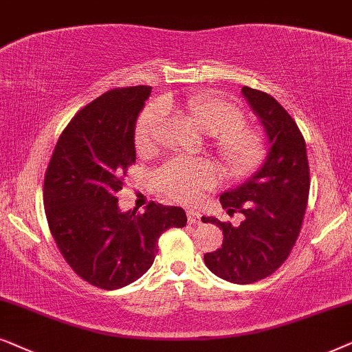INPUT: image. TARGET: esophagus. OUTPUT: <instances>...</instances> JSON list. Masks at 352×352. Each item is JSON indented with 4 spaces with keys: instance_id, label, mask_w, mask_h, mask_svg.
I'll use <instances>...</instances> for the list:
<instances>
[{
    "instance_id": "34e87169",
    "label": "esophagus",
    "mask_w": 352,
    "mask_h": 352,
    "mask_svg": "<svg viewBox=\"0 0 352 352\" xmlns=\"http://www.w3.org/2000/svg\"><path fill=\"white\" fill-rule=\"evenodd\" d=\"M186 217H188V223H199L201 222L199 214L195 212V210H188V212H186Z\"/></svg>"
}]
</instances>
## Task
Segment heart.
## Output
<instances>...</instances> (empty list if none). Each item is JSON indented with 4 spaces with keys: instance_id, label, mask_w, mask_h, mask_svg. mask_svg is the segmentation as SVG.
I'll return each instance as SVG.
<instances>
[{
    "instance_id": "1",
    "label": "heart",
    "mask_w": 352,
    "mask_h": 352,
    "mask_svg": "<svg viewBox=\"0 0 352 352\" xmlns=\"http://www.w3.org/2000/svg\"><path fill=\"white\" fill-rule=\"evenodd\" d=\"M186 111L204 132L210 133L214 151L223 170L232 177H245L265 157V137L257 127L245 124V114L235 102L219 95H196L185 102ZM166 109L161 102H149L135 125V146L146 153L161 138ZM215 167L208 161L172 159L157 173L161 190L168 198L191 203L199 191L215 184Z\"/></svg>"
}]
</instances>
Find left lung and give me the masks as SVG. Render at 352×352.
Wrapping results in <instances>:
<instances>
[{
    "mask_svg": "<svg viewBox=\"0 0 352 352\" xmlns=\"http://www.w3.org/2000/svg\"><path fill=\"white\" fill-rule=\"evenodd\" d=\"M241 93L265 130L269 153L254 175L220 195L228 215H245L238 227L215 217L201 220L223 232L222 248L204 254L208 269L227 282L248 285L287 261L301 232L311 180L306 142L292 116L264 91L243 87Z\"/></svg>",
    "mask_w": 352,
    "mask_h": 352,
    "instance_id": "left-lung-1",
    "label": "left lung"
}]
</instances>
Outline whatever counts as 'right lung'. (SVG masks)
I'll return each instance as SVG.
<instances>
[{
    "label": "right lung",
    "instance_id": "1",
    "mask_svg": "<svg viewBox=\"0 0 352 352\" xmlns=\"http://www.w3.org/2000/svg\"><path fill=\"white\" fill-rule=\"evenodd\" d=\"M151 87L114 88L78 111L56 143L45 173L43 204L51 235L78 277L117 289L153 265L167 228L185 227L177 206L149 203L122 212L117 191L135 164V124Z\"/></svg>",
    "mask_w": 352,
    "mask_h": 352
}]
</instances>
